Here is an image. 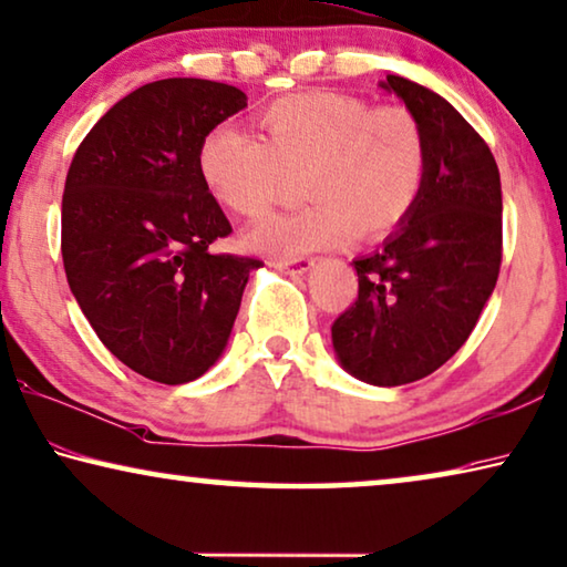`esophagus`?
<instances>
[{
	"mask_svg": "<svg viewBox=\"0 0 567 567\" xmlns=\"http://www.w3.org/2000/svg\"><path fill=\"white\" fill-rule=\"evenodd\" d=\"M269 265H272L275 269H280V272H287V275H305L316 262H312V259L300 257V259H272Z\"/></svg>",
	"mask_w": 567,
	"mask_h": 567,
	"instance_id": "obj_1",
	"label": "esophagus"
}]
</instances>
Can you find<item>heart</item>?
<instances>
[{"instance_id": "b5f03b06", "label": "heart", "mask_w": 567, "mask_h": 567, "mask_svg": "<svg viewBox=\"0 0 567 567\" xmlns=\"http://www.w3.org/2000/svg\"><path fill=\"white\" fill-rule=\"evenodd\" d=\"M259 138L217 123L199 143L204 186L239 217L257 219L305 176L300 212L269 217L247 245L269 257L379 239L409 217L426 178V136L403 105H371L332 90L277 97L257 115Z\"/></svg>"}]
</instances>
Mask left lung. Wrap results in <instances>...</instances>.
Returning a JSON list of instances; mask_svg holds the SVG:
<instances>
[{"instance_id": "1", "label": "left lung", "mask_w": 567, "mask_h": 567, "mask_svg": "<svg viewBox=\"0 0 567 567\" xmlns=\"http://www.w3.org/2000/svg\"><path fill=\"white\" fill-rule=\"evenodd\" d=\"M426 136V178L399 231L353 259L358 298L332 322L340 365L373 385L442 368L480 320L502 265V186L492 151L442 95L385 75Z\"/></svg>"}]
</instances>
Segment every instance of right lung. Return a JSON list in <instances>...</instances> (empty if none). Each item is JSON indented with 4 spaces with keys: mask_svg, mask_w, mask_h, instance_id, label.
<instances>
[{
    "mask_svg": "<svg viewBox=\"0 0 567 567\" xmlns=\"http://www.w3.org/2000/svg\"><path fill=\"white\" fill-rule=\"evenodd\" d=\"M247 105L239 87L166 78L115 103L80 143L62 192V265L101 343L178 385L217 363L259 259L214 255L231 235L196 154Z\"/></svg>",
    "mask_w": 567,
    "mask_h": 567,
    "instance_id": "add662e5",
    "label": "right lung"
}]
</instances>
